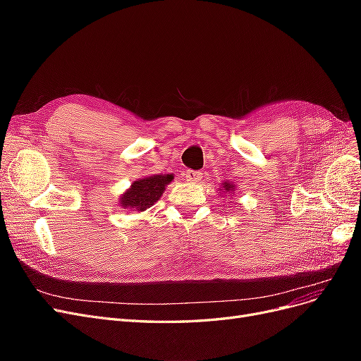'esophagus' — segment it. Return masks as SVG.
Instances as JSON below:
<instances>
[{
  "label": "esophagus",
  "mask_w": 361,
  "mask_h": 361,
  "mask_svg": "<svg viewBox=\"0 0 361 361\" xmlns=\"http://www.w3.org/2000/svg\"><path fill=\"white\" fill-rule=\"evenodd\" d=\"M185 178L188 182H199L203 178V173L199 170H187L185 171Z\"/></svg>",
  "instance_id": "34e87169"
}]
</instances>
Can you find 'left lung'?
<instances>
[{"label": "left lung", "instance_id": "8db88e82", "mask_svg": "<svg viewBox=\"0 0 361 361\" xmlns=\"http://www.w3.org/2000/svg\"><path fill=\"white\" fill-rule=\"evenodd\" d=\"M223 190H224V192H233L235 191V187H233V183H228V182H223Z\"/></svg>", "mask_w": 361, "mask_h": 361}]
</instances>
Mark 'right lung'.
<instances>
[{
	"label": "right lung",
	"mask_w": 361,
	"mask_h": 361,
	"mask_svg": "<svg viewBox=\"0 0 361 361\" xmlns=\"http://www.w3.org/2000/svg\"><path fill=\"white\" fill-rule=\"evenodd\" d=\"M171 180L173 174H154V176L138 179L130 185L128 191L122 194L120 206L123 209H135L138 212H143L159 200Z\"/></svg>",
	"instance_id": "right-lung-1"
}]
</instances>
